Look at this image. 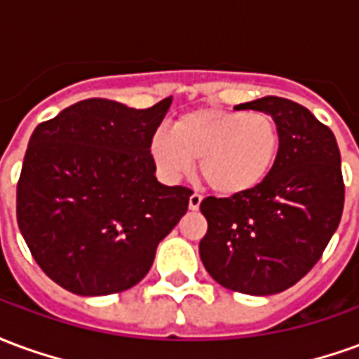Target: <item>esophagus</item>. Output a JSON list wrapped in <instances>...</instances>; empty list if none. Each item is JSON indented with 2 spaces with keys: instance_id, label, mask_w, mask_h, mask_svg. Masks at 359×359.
Segmentation results:
<instances>
[{
  "instance_id": "1",
  "label": "esophagus",
  "mask_w": 359,
  "mask_h": 359,
  "mask_svg": "<svg viewBox=\"0 0 359 359\" xmlns=\"http://www.w3.org/2000/svg\"><path fill=\"white\" fill-rule=\"evenodd\" d=\"M202 200H203V196L194 192V194L190 196V200H188V208H190V210H198V208H200V203H202Z\"/></svg>"
}]
</instances>
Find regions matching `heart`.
Returning <instances> with one entry per match:
<instances>
[{"instance_id": "b5f03b06", "label": "heart", "mask_w": 359, "mask_h": 359, "mask_svg": "<svg viewBox=\"0 0 359 359\" xmlns=\"http://www.w3.org/2000/svg\"><path fill=\"white\" fill-rule=\"evenodd\" d=\"M278 142V126L267 113L208 107L177 118L171 133L154 134L149 154L172 180L190 175L198 159L203 180L217 194L236 196L267 179Z\"/></svg>"}]
</instances>
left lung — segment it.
Listing matches in <instances>:
<instances>
[{
	"label": "left lung",
	"instance_id": "8db88e82",
	"mask_svg": "<svg viewBox=\"0 0 359 359\" xmlns=\"http://www.w3.org/2000/svg\"><path fill=\"white\" fill-rule=\"evenodd\" d=\"M238 107L275 118L277 159L259 187L202 200L208 233L200 257L221 286L269 296L308 275L339 226L344 208L340 151L331 128L300 103L267 95Z\"/></svg>",
	"mask_w": 359,
	"mask_h": 359
}]
</instances>
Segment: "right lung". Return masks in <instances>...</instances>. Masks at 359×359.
Wrapping results in <instances>:
<instances>
[{
  "instance_id": "obj_1",
  "label": "right lung",
  "mask_w": 359,
  "mask_h": 359,
  "mask_svg": "<svg viewBox=\"0 0 359 359\" xmlns=\"http://www.w3.org/2000/svg\"><path fill=\"white\" fill-rule=\"evenodd\" d=\"M172 97L148 109L90 97L36 126L17 184V223L42 271L81 296L146 277L192 190L156 179L149 142Z\"/></svg>"
}]
</instances>
